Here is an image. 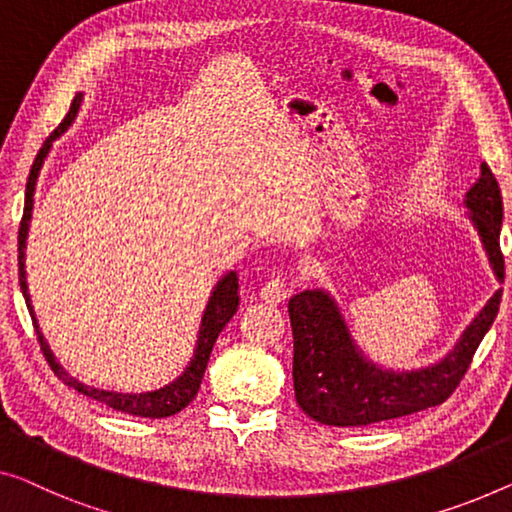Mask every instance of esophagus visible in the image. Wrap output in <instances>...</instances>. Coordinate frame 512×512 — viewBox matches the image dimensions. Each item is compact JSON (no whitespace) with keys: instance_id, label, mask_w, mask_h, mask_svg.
I'll return each instance as SVG.
<instances>
[{"instance_id":"1","label":"esophagus","mask_w":512,"mask_h":512,"mask_svg":"<svg viewBox=\"0 0 512 512\" xmlns=\"http://www.w3.org/2000/svg\"><path fill=\"white\" fill-rule=\"evenodd\" d=\"M289 292H292L289 282L282 278V276H276V278H271L269 282H264L262 289H259V299H262L264 303L278 305V303H282V301L287 299Z\"/></svg>"}]
</instances>
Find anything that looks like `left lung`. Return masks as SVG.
Instances as JSON below:
<instances>
[{
	"label": "left lung",
	"instance_id": "left-lung-1",
	"mask_svg": "<svg viewBox=\"0 0 512 512\" xmlns=\"http://www.w3.org/2000/svg\"><path fill=\"white\" fill-rule=\"evenodd\" d=\"M467 218L480 236L494 276L503 282L499 248L503 204L494 174L485 163L464 195ZM501 292L480 308L453 352L421 370H384L358 349L333 296L326 289H305L289 299L294 335V393L312 421L335 427H361L409 416L446 402L460 386L471 358L499 312Z\"/></svg>",
	"mask_w": 512,
	"mask_h": 512
}]
</instances>
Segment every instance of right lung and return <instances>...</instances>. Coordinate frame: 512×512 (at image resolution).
Wrapping results in <instances>:
<instances>
[{
    "label": "right lung",
    "instance_id": "right-lung-1",
    "mask_svg": "<svg viewBox=\"0 0 512 512\" xmlns=\"http://www.w3.org/2000/svg\"><path fill=\"white\" fill-rule=\"evenodd\" d=\"M80 103H82V94H75L73 103H71V110H68L64 121H61V124L57 126V131L43 142L41 151L36 154L32 172H29L27 190H25V211H22L20 230H18V278H20L22 296H25L29 315H32V322H34V329H36V335H38V342H41L45 361L50 363L52 372H55V375L61 381H64L66 386L75 388V391L87 395V398H91V400H98V402L108 404V407H112V409L124 411V414H131V416H142V418L174 416V414H179L183 407H188V404L193 402V398L197 395V391H200L204 370H207V363H209V356H211V349H213V342H216L218 333L225 329V324L230 322V319L234 317L236 308H239V276H236V271L227 273V276L220 278L218 285L213 287V292L209 296V303H207V308H204V315H202L200 335H197V345H195L193 358H190V363L186 365V370H183V375L174 379L172 384L158 388V391L117 393V391H103V388H94V386L82 384V381L71 377L64 368H61L55 354H52L50 345L45 342L41 329H38V322H36V315H34V308H32V299H29L27 271H25V248H27L29 220H32V209H34L36 179H38V174H41V167L45 163V158H48V154H50L52 142H55L61 133H66L68 126H71L75 117H78Z\"/></svg>",
    "mask_w": 512,
    "mask_h": 512
}]
</instances>
